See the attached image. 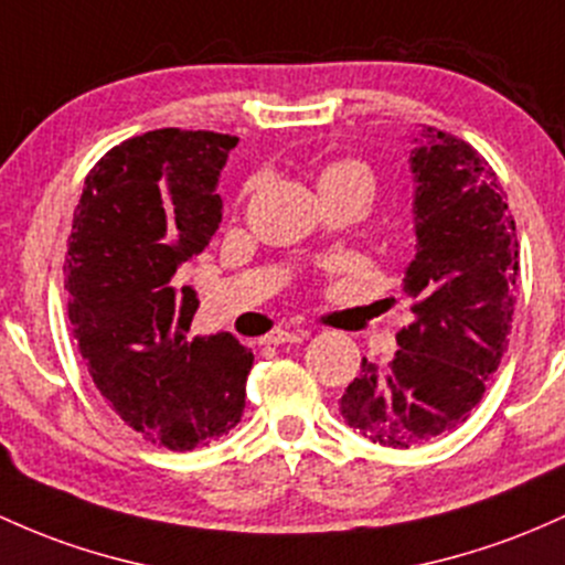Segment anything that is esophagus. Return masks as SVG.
I'll use <instances>...</instances> for the list:
<instances>
[{
    "mask_svg": "<svg viewBox=\"0 0 565 565\" xmlns=\"http://www.w3.org/2000/svg\"><path fill=\"white\" fill-rule=\"evenodd\" d=\"M308 338L306 330H287V327H278V330L268 332L263 338V343L268 345H281V343H302Z\"/></svg>",
    "mask_w": 565,
    "mask_h": 565,
    "instance_id": "34e87169",
    "label": "esophagus"
}]
</instances>
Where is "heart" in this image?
Instances as JSON below:
<instances>
[{
    "mask_svg": "<svg viewBox=\"0 0 565 565\" xmlns=\"http://www.w3.org/2000/svg\"><path fill=\"white\" fill-rule=\"evenodd\" d=\"M334 184H359L373 192V171L359 160H334L319 173V190L334 188Z\"/></svg>",
    "mask_w": 565,
    "mask_h": 565,
    "instance_id": "b5f03b06",
    "label": "heart"
}]
</instances>
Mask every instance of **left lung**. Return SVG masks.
I'll return each mask as SVG.
<instances>
[{"mask_svg":"<svg viewBox=\"0 0 565 565\" xmlns=\"http://www.w3.org/2000/svg\"><path fill=\"white\" fill-rule=\"evenodd\" d=\"M415 257L405 270L413 321L386 367L362 359L340 396L351 429L413 448L456 429L486 394L512 330L520 244L488 160L456 136L413 139Z\"/></svg>","mask_w":565,"mask_h":565,"instance_id":"8db88e82","label":"left lung"}]
</instances>
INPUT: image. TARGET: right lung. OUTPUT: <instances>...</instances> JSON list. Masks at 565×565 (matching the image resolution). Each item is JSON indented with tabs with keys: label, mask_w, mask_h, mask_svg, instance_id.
Returning a JSON list of instances; mask_svg holds the SVG:
<instances>
[{
	"label": "right lung",
	"mask_w": 565,
	"mask_h": 565,
	"mask_svg": "<svg viewBox=\"0 0 565 565\" xmlns=\"http://www.w3.org/2000/svg\"><path fill=\"white\" fill-rule=\"evenodd\" d=\"M235 136L160 128L93 166L74 212L66 289L88 373L150 443L192 450L244 415L254 353L231 332L188 340L198 295L177 270L222 222L216 182Z\"/></svg>",
	"instance_id": "add662e5"
}]
</instances>
